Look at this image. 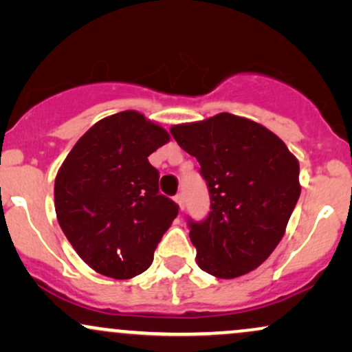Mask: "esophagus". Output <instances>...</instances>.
Returning a JSON list of instances; mask_svg holds the SVG:
<instances>
[{
    "label": "esophagus",
    "mask_w": 352,
    "mask_h": 352,
    "mask_svg": "<svg viewBox=\"0 0 352 352\" xmlns=\"http://www.w3.org/2000/svg\"><path fill=\"white\" fill-rule=\"evenodd\" d=\"M175 201H177V204H179L180 208H184V193H177Z\"/></svg>",
    "instance_id": "34e87169"
}]
</instances>
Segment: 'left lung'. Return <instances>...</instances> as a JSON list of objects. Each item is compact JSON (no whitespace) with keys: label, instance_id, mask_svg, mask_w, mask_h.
Masks as SVG:
<instances>
[{"label":"left lung","instance_id":"8db88e82","mask_svg":"<svg viewBox=\"0 0 352 352\" xmlns=\"http://www.w3.org/2000/svg\"><path fill=\"white\" fill-rule=\"evenodd\" d=\"M177 144L195 157L210 212L187 218L197 263L217 278L258 268L280 243L300 199V164L263 125L228 112L173 125Z\"/></svg>","mask_w":352,"mask_h":352}]
</instances>
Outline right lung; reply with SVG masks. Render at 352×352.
<instances>
[{
  "mask_svg": "<svg viewBox=\"0 0 352 352\" xmlns=\"http://www.w3.org/2000/svg\"><path fill=\"white\" fill-rule=\"evenodd\" d=\"M168 134L135 111L99 120L76 142L54 184L56 215L69 243L92 270L127 280L153 261L179 213L159 192L147 157Z\"/></svg>",
  "mask_w": 352,
  "mask_h": 352,
  "instance_id": "1",
  "label": "right lung"
}]
</instances>
